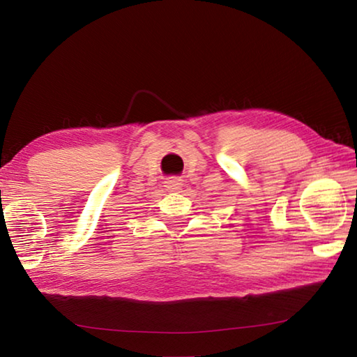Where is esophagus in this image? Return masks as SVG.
Wrapping results in <instances>:
<instances>
[{
	"instance_id": "obj_1",
	"label": "esophagus",
	"mask_w": 357,
	"mask_h": 357,
	"mask_svg": "<svg viewBox=\"0 0 357 357\" xmlns=\"http://www.w3.org/2000/svg\"><path fill=\"white\" fill-rule=\"evenodd\" d=\"M165 187H167L168 192L179 193L181 190H183V187H184V179L181 178V176H173V178H170V179L167 181Z\"/></svg>"
}]
</instances>
